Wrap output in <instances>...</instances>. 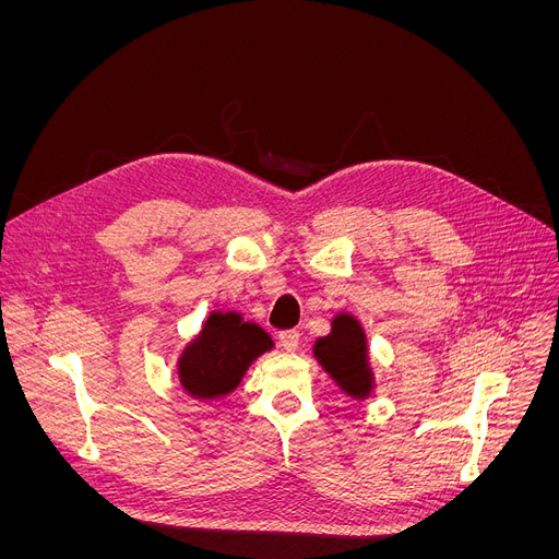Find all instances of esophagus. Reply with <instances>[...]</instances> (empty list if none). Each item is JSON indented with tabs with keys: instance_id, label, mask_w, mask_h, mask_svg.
<instances>
[{
	"instance_id": "1",
	"label": "esophagus",
	"mask_w": 559,
	"mask_h": 559,
	"mask_svg": "<svg viewBox=\"0 0 559 559\" xmlns=\"http://www.w3.org/2000/svg\"><path fill=\"white\" fill-rule=\"evenodd\" d=\"M278 340H281V346H283L285 350H289V354H295V350L299 348L301 335H299L297 331H283V333L278 335Z\"/></svg>"
}]
</instances>
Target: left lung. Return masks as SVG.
<instances>
[{
	"instance_id": "obj_1",
	"label": "left lung",
	"mask_w": 559,
	"mask_h": 559,
	"mask_svg": "<svg viewBox=\"0 0 559 559\" xmlns=\"http://www.w3.org/2000/svg\"><path fill=\"white\" fill-rule=\"evenodd\" d=\"M312 354L333 383L354 401H367L376 390V376L369 362V344L360 319L350 312H337L331 333L319 337Z\"/></svg>"
}]
</instances>
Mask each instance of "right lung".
<instances>
[{"instance_id": "obj_1", "label": "right lung", "mask_w": 559, "mask_h": 559, "mask_svg": "<svg viewBox=\"0 0 559 559\" xmlns=\"http://www.w3.org/2000/svg\"><path fill=\"white\" fill-rule=\"evenodd\" d=\"M274 340L238 310H213L201 331L181 348L176 373L183 392L197 401H215L240 388L249 367Z\"/></svg>"}]
</instances>
